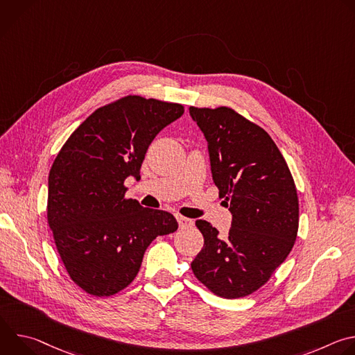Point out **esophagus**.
<instances>
[{
	"label": "esophagus",
	"mask_w": 355,
	"mask_h": 355,
	"mask_svg": "<svg viewBox=\"0 0 355 355\" xmlns=\"http://www.w3.org/2000/svg\"><path fill=\"white\" fill-rule=\"evenodd\" d=\"M177 222L180 225V227H191L193 225L192 219H188V218H184V216H177Z\"/></svg>",
	"instance_id": "obj_1"
}]
</instances>
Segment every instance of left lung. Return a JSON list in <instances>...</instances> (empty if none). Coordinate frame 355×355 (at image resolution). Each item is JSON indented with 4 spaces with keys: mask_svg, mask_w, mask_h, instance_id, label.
Listing matches in <instances>:
<instances>
[{
    "mask_svg": "<svg viewBox=\"0 0 355 355\" xmlns=\"http://www.w3.org/2000/svg\"><path fill=\"white\" fill-rule=\"evenodd\" d=\"M189 115L208 141L212 178L232 214L226 239L209 222H195L204 247L191 268L215 295L241 297L263 286L293 247L299 225L295 182L260 126L226 107H189Z\"/></svg>",
    "mask_w": 355,
    "mask_h": 355,
    "instance_id": "1",
    "label": "left lung"
}]
</instances>
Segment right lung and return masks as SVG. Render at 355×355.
I'll return each mask as SVG.
<instances>
[{"label":"right lung","instance_id":"right-lung-1","mask_svg":"<svg viewBox=\"0 0 355 355\" xmlns=\"http://www.w3.org/2000/svg\"><path fill=\"white\" fill-rule=\"evenodd\" d=\"M182 114L180 104L125 96L91 114L50 168L47 222L70 278L85 292L126 288L148 244L177 230L171 214L125 199L123 182L140 180L150 143Z\"/></svg>","mask_w":355,"mask_h":355}]
</instances>
